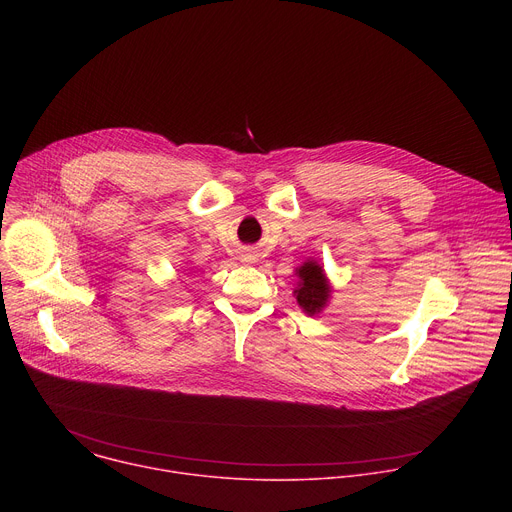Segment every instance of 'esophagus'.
I'll use <instances>...</instances> for the list:
<instances>
[{
	"mask_svg": "<svg viewBox=\"0 0 512 512\" xmlns=\"http://www.w3.org/2000/svg\"><path fill=\"white\" fill-rule=\"evenodd\" d=\"M245 261H255V257H245Z\"/></svg>",
	"mask_w": 512,
	"mask_h": 512,
	"instance_id": "34e87169",
	"label": "esophagus"
}]
</instances>
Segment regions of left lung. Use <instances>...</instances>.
Here are the masks:
<instances>
[{
    "label": "left lung",
    "mask_w": 512,
    "mask_h": 512,
    "mask_svg": "<svg viewBox=\"0 0 512 512\" xmlns=\"http://www.w3.org/2000/svg\"><path fill=\"white\" fill-rule=\"evenodd\" d=\"M296 287L294 296L298 300V306L308 316H318L326 310V306L332 300V283L324 271V265L316 259H306L300 267H296Z\"/></svg>",
    "instance_id": "1"
}]
</instances>
